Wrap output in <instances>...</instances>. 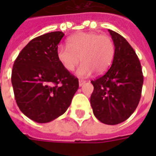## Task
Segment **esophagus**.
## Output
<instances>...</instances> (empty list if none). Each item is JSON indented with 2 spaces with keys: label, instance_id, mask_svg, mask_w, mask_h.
Wrapping results in <instances>:
<instances>
[{
  "label": "esophagus",
  "instance_id": "esophagus-1",
  "mask_svg": "<svg viewBox=\"0 0 156 156\" xmlns=\"http://www.w3.org/2000/svg\"><path fill=\"white\" fill-rule=\"evenodd\" d=\"M78 83H79V86L80 87H82V86L84 84V83H86V81L85 80H83V79H79V81H78Z\"/></svg>",
  "mask_w": 156,
  "mask_h": 156
}]
</instances>
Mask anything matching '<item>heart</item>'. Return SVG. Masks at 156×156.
Masks as SVG:
<instances>
[{
  "mask_svg": "<svg viewBox=\"0 0 156 156\" xmlns=\"http://www.w3.org/2000/svg\"><path fill=\"white\" fill-rule=\"evenodd\" d=\"M115 47L111 37L94 32H82L67 40V46L60 45L56 49L57 60L63 68L72 71L83 61L76 73L79 77H87L95 71L103 73L111 66Z\"/></svg>",
  "mask_w": 156,
  "mask_h": 156,
  "instance_id": "b5f03b06",
  "label": "heart"
}]
</instances>
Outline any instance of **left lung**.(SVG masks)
I'll use <instances>...</instances> for the list:
<instances>
[{
	"label": "left lung",
	"mask_w": 156,
	"mask_h": 156,
	"mask_svg": "<svg viewBox=\"0 0 156 156\" xmlns=\"http://www.w3.org/2000/svg\"><path fill=\"white\" fill-rule=\"evenodd\" d=\"M115 46L112 66L104 75L91 81L90 105L95 117L106 125H117L129 117L138 107L143 75L141 63L127 40L108 30Z\"/></svg>",
	"instance_id": "obj_1"
}]
</instances>
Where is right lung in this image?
Returning <instances> with one entry per match:
<instances>
[{
    "mask_svg": "<svg viewBox=\"0 0 156 156\" xmlns=\"http://www.w3.org/2000/svg\"><path fill=\"white\" fill-rule=\"evenodd\" d=\"M64 33L54 31L33 39L16 58L11 82L16 103L25 116L38 123L66 112L78 89V79L57 60Z\"/></svg>",
    "mask_w": 156,
    "mask_h": 156,
    "instance_id": "add662e5",
    "label": "right lung"
}]
</instances>
